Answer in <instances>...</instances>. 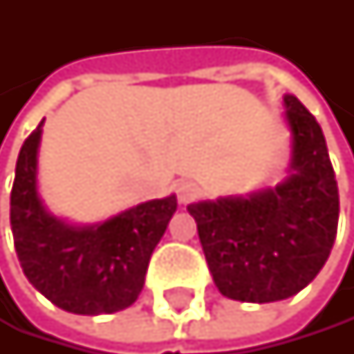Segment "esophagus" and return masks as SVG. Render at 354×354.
Segmentation results:
<instances>
[{"mask_svg": "<svg viewBox=\"0 0 354 354\" xmlns=\"http://www.w3.org/2000/svg\"><path fill=\"white\" fill-rule=\"evenodd\" d=\"M197 195H199V187L193 180H178L176 183V197H178V201L183 203V206L195 201Z\"/></svg>", "mask_w": 354, "mask_h": 354, "instance_id": "1", "label": "esophagus"}]
</instances>
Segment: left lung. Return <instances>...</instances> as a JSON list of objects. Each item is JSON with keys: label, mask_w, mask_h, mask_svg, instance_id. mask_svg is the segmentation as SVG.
<instances>
[{"label": "left lung", "mask_w": 354, "mask_h": 354, "mask_svg": "<svg viewBox=\"0 0 354 354\" xmlns=\"http://www.w3.org/2000/svg\"><path fill=\"white\" fill-rule=\"evenodd\" d=\"M291 129L289 176L274 189L187 206L218 291L268 304L299 293L325 266L337 234L339 197L321 125L284 95Z\"/></svg>", "instance_id": "left-lung-1"}]
</instances>
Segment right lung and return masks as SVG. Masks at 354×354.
Instances as JSON below:
<instances>
[{
	"label": "right lung",
	"mask_w": 354,
	"mask_h": 354,
	"mask_svg": "<svg viewBox=\"0 0 354 354\" xmlns=\"http://www.w3.org/2000/svg\"><path fill=\"white\" fill-rule=\"evenodd\" d=\"M44 123V120H42ZM42 123L25 140L10 193V225L27 280L61 310L112 315L129 308L176 212V195L151 199L97 225H70L37 195Z\"/></svg>",
	"instance_id": "1"
}]
</instances>
